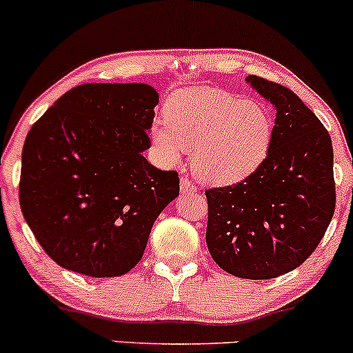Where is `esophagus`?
<instances>
[{
	"mask_svg": "<svg viewBox=\"0 0 353 353\" xmlns=\"http://www.w3.org/2000/svg\"><path fill=\"white\" fill-rule=\"evenodd\" d=\"M180 188H181V192H185V193H195L196 192V185L193 183L188 176L180 178Z\"/></svg>",
	"mask_w": 353,
	"mask_h": 353,
	"instance_id": "34e87169",
	"label": "esophagus"
}]
</instances>
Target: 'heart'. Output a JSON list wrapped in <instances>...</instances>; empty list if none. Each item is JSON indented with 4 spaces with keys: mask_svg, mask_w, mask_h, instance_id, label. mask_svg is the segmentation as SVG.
<instances>
[{
    "mask_svg": "<svg viewBox=\"0 0 353 353\" xmlns=\"http://www.w3.org/2000/svg\"><path fill=\"white\" fill-rule=\"evenodd\" d=\"M166 123L152 138L168 161L195 150L193 172L212 185H230L252 175L267 157L273 118L262 103L220 88H187L165 105Z\"/></svg>",
    "mask_w": 353,
    "mask_h": 353,
    "instance_id": "b5f03b06",
    "label": "heart"
}]
</instances>
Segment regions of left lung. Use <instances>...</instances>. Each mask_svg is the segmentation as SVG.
<instances>
[{"instance_id": "left-lung-1", "label": "left lung", "mask_w": 353, "mask_h": 353, "mask_svg": "<svg viewBox=\"0 0 353 353\" xmlns=\"http://www.w3.org/2000/svg\"><path fill=\"white\" fill-rule=\"evenodd\" d=\"M247 81L276 108L270 150L252 175L205 192V239L221 270L268 280L300 267L325 235L335 212L334 148L290 88L255 74Z\"/></svg>"}]
</instances>
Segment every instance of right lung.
<instances>
[{
  "label": "right lung",
  "instance_id": "obj_1",
  "mask_svg": "<svg viewBox=\"0 0 353 353\" xmlns=\"http://www.w3.org/2000/svg\"><path fill=\"white\" fill-rule=\"evenodd\" d=\"M157 105L155 88L143 83H86L28 132L19 205L59 267L103 279L141 260L157 216L180 193L175 170L143 157Z\"/></svg>",
  "mask_w": 353,
  "mask_h": 353
}]
</instances>
